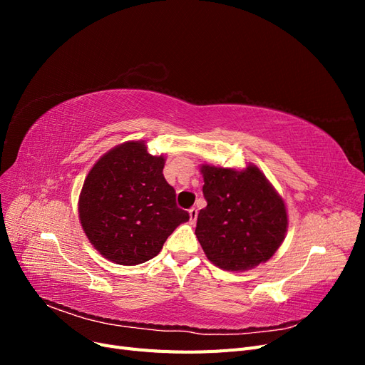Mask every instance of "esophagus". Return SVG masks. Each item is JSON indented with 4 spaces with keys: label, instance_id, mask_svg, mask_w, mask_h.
Here are the masks:
<instances>
[{
    "label": "esophagus",
    "instance_id": "obj_1",
    "mask_svg": "<svg viewBox=\"0 0 365 365\" xmlns=\"http://www.w3.org/2000/svg\"><path fill=\"white\" fill-rule=\"evenodd\" d=\"M189 216H190V224H195L196 222V217H197V210L195 207H192L189 210Z\"/></svg>",
    "mask_w": 365,
    "mask_h": 365
}]
</instances>
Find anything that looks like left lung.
Returning a JSON list of instances; mask_svg holds the SVG:
<instances>
[{
  "label": "left lung",
  "instance_id": "8db88e82",
  "mask_svg": "<svg viewBox=\"0 0 365 365\" xmlns=\"http://www.w3.org/2000/svg\"><path fill=\"white\" fill-rule=\"evenodd\" d=\"M207 207L197 215L195 235L207 259L227 271H247L269 260L288 230V213L259 168L202 164Z\"/></svg>",
  "mask_w": 365,
  "mask_h": 365
}]
</instances>
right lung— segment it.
<instances>
[{
    "instance_id": "add662e5",
    "label": "right lung",
    "mask_w": 365,
    "mask_h": 365,
    "mask_svg": "<svg viewBox=\"0 0 365 365\" xmlns=\"http://www.w3.org/2000/svg\"><path fill=\"white\" fill-rule=\"evenodd\" d=\"M164 155H150L145 141H126L106 152L86 175L79 219L105 259L126 267L145 263L189 220L164 178Z\"/></svg>"
}]
</instances>
